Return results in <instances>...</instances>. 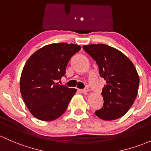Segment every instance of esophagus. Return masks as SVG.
I'll return each instance as SVG.
<instances>
[{
    "instance_id": "1",
    "label": "esophagus",
    "mask_w": 151,
    "mask_h": 151,
    "mask_svg": "<svg viewBox=\"0 0 151 151\" xmlns=\"http://www.w3.org/2000/svg\"><path fill=\"white\" fill-rule=\"evenodd\" d=\"M79 91L81 92V93H86L87 92H88V88H84V89H79Z\"/></svg>"
}]
</instances>
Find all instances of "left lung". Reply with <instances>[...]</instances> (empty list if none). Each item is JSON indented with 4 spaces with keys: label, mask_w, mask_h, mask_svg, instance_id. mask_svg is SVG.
I'll return each mask as SVG.
<instances>
[{
    "label": "left lung",
    "mask_w": 151,
    "mask_h": 151,
    "mask_svg": "<svg viewBox=\"0 0 151 151\" xmlns=\"http://www.w3.org/2000/svg\"><path fill=\"white\" fill-rule=\"evenodd\" d=\"M99 65L106 81L101 94L104 105L95 114L103 120L119 119L133 104L138 91V73L132 61L119 50L104 44L83 46Z\"/></svg>",
    "instance_id": "1"
}]
</instances>
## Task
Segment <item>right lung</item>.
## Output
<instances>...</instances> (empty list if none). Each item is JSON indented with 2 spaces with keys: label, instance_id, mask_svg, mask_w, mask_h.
<instances>
[{
  "label": "right lung",
  "instance_id": "obj_1",
  "mask_svg": "<svg viewBox=\"0 0 151 151\" xmlns=\"http://www.w3.org/2000/svg\"><path fill=\"white\" fill-rule=\"evenodd\" d=\"M81 48L74 44H50L27 61L21 75L20 91L27 107L37 119L52 121L66 111L77 90L55 82L65 75L70 59Z\"/></svg>",
  "mask_w": 151,
  "mask_h": 151
}]
</instances>
